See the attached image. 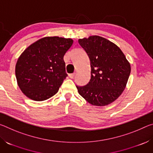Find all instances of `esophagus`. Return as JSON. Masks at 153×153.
I'll use <instances>...</instances> for the list:
<instances>
[{"label":"esophagus","mask_w":153,"mask_h":153,"mask_svg":"<svg viewBox=\"0 0 153 153\" xmlns=\"http://www.w3.org/2000/svg\"><path fill=\"white\" fill-rule=\"evenodd\" d=\"M74 76H75V73L69 74V78H71V79H73L74 77Z\"/></svg>","instance_id":"esophagus-1"}]
</instances>
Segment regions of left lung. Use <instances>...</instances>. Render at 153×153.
Here are the masks:
<instances>
[{
	"instance_id": "8db88e82",
	"label": "left lung",
	"mask_w": 153,
	"mask_h": 153,
	"mask_svg": "<svg viewBox=\"0 0 153 153\" xmlns=\"http://www.w3.org/2000/svg\"><path fill=\"white\" fill-rule=\"evenodd\" d=\"M91 67L86 85L76 86L79 94L92 105L111 104L125 89L131 71L129 62L115 44L98 36L79 39Z\"/></svg>"
}]
</instances>
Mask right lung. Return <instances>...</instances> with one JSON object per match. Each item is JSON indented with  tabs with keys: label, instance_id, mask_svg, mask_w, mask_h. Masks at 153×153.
I'll use <instances>...</instances> for the list:
<instances>
[{
	"label": "right lung",
	"instance_id": "obj_1",
	"mask_svg": "<svg viewBox=\"0 0 153 153\" xmlns=\"http://www.w3.org/2000/svg\"><path fill=\"white\" fill-rule=\"evenodd\" d=\"M73 42L70 38L45 37L23 52L15 66V76L26 97L42 101L58 92L67 76L63 56Z\"/></svg>",
	"mask_w": 153,
	"mask_h": 153
}]
</instances>
